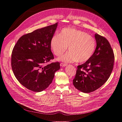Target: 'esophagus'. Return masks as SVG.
Instances as JSON below:
<instances>
[{"mask_svg": "<svg viewBox=\"0 0 122 122\" xmlns=\"http://www.w3.org/2000/svg\"><path fill=\"white\" fill-rule=\"evenodd\" d=\"M60 66H61V67H65V66H67V64H66L65 63H62V62H61V63L60 64Z\"/></svg>", "mask_w": 122, "mask_h": 122, "instance_id": "1", "label": "esophagus"}]
</instances>
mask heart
<instances>
[{
    "instance_id": "heart-1",
    "label": "heart",
    "mask_w": 122,
    "mask_h": 122,
    "mask_svg": "<svg viewBox=\"0 0 122 122\" xmlns=\"http://www.w3.org/2000/svg\"><path fill=\"white\" fill-rule=\"evenodd\" d=\"M50 45L56 56L61 55L69 46V51L61 55L60 60L66 62H84L93 56L96 42L95 38L86 32L73 28H64L60 35L52 36Z\"/></svg>"
}]
</instances>
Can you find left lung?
Returning a JSON list of instances; mask_svg holds the SVG:
<instances>
[{
	"mask_svg": "<svg viewBox=\"0 0 122 122\" xmlns=\"http://www.w3.org/2000/svg\"><path fill=\"white\" fill-rule=\"evenodd\" d=\"M97 47L91 58L77 66L73 83L77 90L85 93L94 92L108 80L113 68L114 55L108 41L95 34Z\"/></svg>",
	"mask_w": 122,
	"mask_h": 122,
	"instance_id": "obj_1",
	"label": "left lung"
}]
</instances>
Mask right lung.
<instances>
[{
	"instance_id": "add662e5",
	"label": "right lung",
	"mask_w": 122,
	"mask_h": 122,
	"mask_svg": "<svg viewBox=\"0 0 122 122\" xmlns=\"http://www.w3.org/2000/svg\"><path fill=\"white\" fill-rule=\"evenodd\" d=\"M57 26V23L24 35L14 47L11 57L13 73L18 81L29 90H45L60 69L57 61L45 65L54 59L50 41Z\"/></svg>"
}]
</instances>
